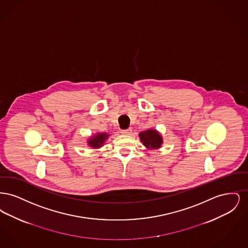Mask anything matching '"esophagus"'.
<instances>
[{"label":"esophagus","instance_id":"esophagus-1","mask_svg":"<svg viewBox=\"0 0 248 248\" xmlns=\"http://www.w3.org/2000/svg\"><path fill=\"white\" fill-rule=\"evenodd\" d=\"M121 133L123 135H130L132 133V129L131 128H127V129L121 130Z\"/></svg>","mask_w":248,"mask_h":248}]
</instances>
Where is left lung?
<instances>
[{
    "mask_svg": "<svg viewBox=\"0 0 248 248\" xmlns=\"http://www.w3.org/2000/svg\"><path fill=\"white\" fill-rule=\"evenodd\" d=\"M140 138L143 145L151 149H158L161 147V144L163 143L162 137L155 130H147L141 132L140 134Z\"/></svg>",
    "mask_w": 248,
    "mask_h": 248,
    "instance_id": "obj_1",
    "label": "left lung"
}]
</instances>
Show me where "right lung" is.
<instances>
[{
  "instance_id": "right-lung-1",
  "label": "right lung",
  "mask_w": 248,
  "mask_h": 248,
  "mask_svg": "<svg viewBox=\"0 0 248 248\" xmlns=\"http://www.w3.org/2000/svg\"><path fill=\"white\" fill-rule=\"evenodd\" d=\"M108 136L107 135L106 133L97 134L95 137H92V139L88 141V144L92 148H99L103 145V143L108 139Z\"/></svg>"
}]
</instances>
